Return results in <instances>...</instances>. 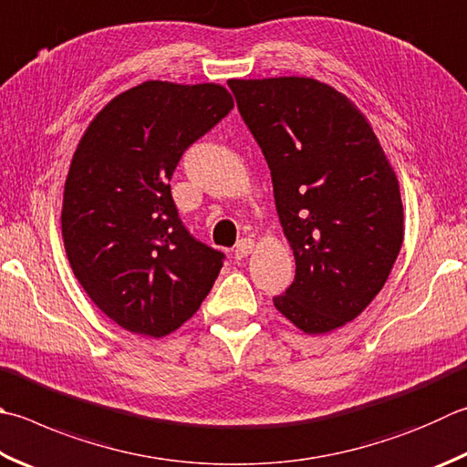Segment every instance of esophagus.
Returning a JSON list of instances; mask_svg holds the SVG:
<instances>
[{
  "instance_id": "obj_1",
  "label": "esophagus",
  "mask_w": 467,
  "mask_h": 467,
  "mask_svg": "<svg viewBox=\"0 0 467 467\" xmlns=\"http://www.w3.org/2000/svg\"><path fill=\"white\" fill-rule=\"evenodd\" d=\"M252 248H254V242L248 240V237H244V240H240L235 244V250H234V258L235 260H242L248 256V254H252Z\"/></svg>"
}]
</instances>
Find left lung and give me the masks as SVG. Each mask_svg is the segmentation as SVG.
Returning <instances> with one entry per match:
<instances>
[{
	"mask_svg": "<svg viewBox=\"0 0 467 467\" xmlns=\"http://www.w3.org/2000/svg\"><path fill=\"white\" fill-rule=\"evenodd\" d=\"M244 124L266 158L295 280L276 309L305 333L356 319L402 245L397 174L346 95L305 77L232 78Z\"/></svg>",
	"mask_w": 467,
	"mask_h": 467,
	"instance_id": "1",
	"label": "left lung"
}]
</instances>
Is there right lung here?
Wrapping results in <instances>:
<instances>
[{
	"label": "right lung",
	"instance_id": "add662e5",
	"mask_svg": "<svg viewBox=\"0 0 467 467\" xmlns=\"http://www.w3.org/2000/svg\"><path fill=\"white\" fill-rule=\"evenodd\" d=\"M232 109L222 85L146 81L105 105L78 142L60 215L65 250L119 327L169 336L213 286L225 254L182 225L169 182L184 150Z\"/></svg>",
	"mask_w": 467,
	"mask_h": 467
}]
</instances>
